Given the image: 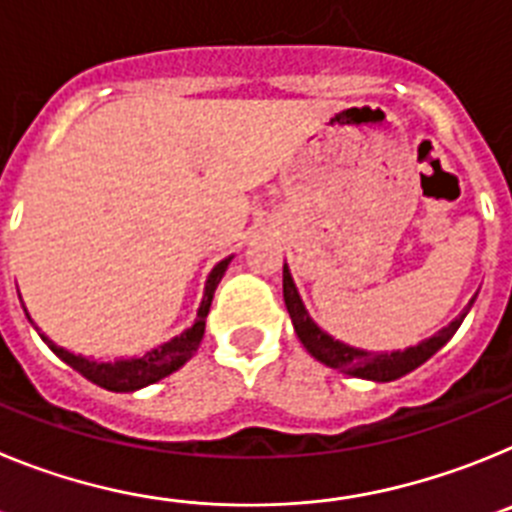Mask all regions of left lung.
<instances>
[{
	"label": "left lung",
	"mask_w": 512,
	"mask_h": 512,
	"mask_svg": "<svg viewBox=\"0 0 512 512\" xmlns=\"http://www.w3.org/2000/svg\"><path fill=\"white\" fill-rule=\"evenodd\" d=\"M474 302V300H472ZM461 312L459 318L451 325H446L443 330H438L436 336L428 338V341L418 343L413 348H405V351H392V354H372V351H361V348L346 346V343L330 338L328 333L312 323V318L307 315L305 305H302L300 295H297V287L292 282V274H289L287 264H284V305L289 310V318H292V325L297 330V338L302 341V346L310 351L320 364L330 366V369H338L343 374H351V377H364L374 379V382H392V379L402 377V374L413 372L420 364L431 359L443 343L449 341L459 330L461 320L467 318L469 307Z\"/></svg>",
	"instance_id": "8db88e82"
}]
</instances>
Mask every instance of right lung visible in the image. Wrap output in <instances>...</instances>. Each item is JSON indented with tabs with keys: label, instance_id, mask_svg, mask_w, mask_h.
<instances>
[{
	"label": "right lung",
	"instance_id": "right-lung-1",
	"mask_svg": "<svg viewBox=\"0 0 512 512\" xmlns=\"http://www.w3.org/2000/svg\"><path fill=\"white\" fill-rule=\"evenodd\" d=\"M228 264L230 259H225L210 271L207 287H205V297H202L200 312H197V320H194L192 328L184 330L182 336L171 338V341L164 343V346L153 348V351H148V354L140 356V359H122V361H115V364H99V361L84 359V356H74L71 351H66V348L56 346V343H53L48 336H43V333H40V338L51 346V351L58 356V359L66 361V364H69L71 369H76L81 377H87L89 382L99 384V387H104V390H112V392L140 390V387H146V384H153L158 382V379L169 377V374L176 372L179 366L187 364V361L194 356V351L200 348L202 336H205V320L212 305V295H215L217 284H220V279H223Z\"/></svg>",
	"mask_w": 512,
	"mask_h": 512
}]
</instances>
